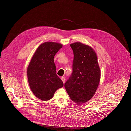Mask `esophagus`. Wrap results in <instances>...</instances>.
<instances>
[{"label": "esophagus", "instance_id": "esophagus-1", "mask_svg": "<svg viewBox=\"0 0 131 131\" xmlns=\"http://www.w3.org/2000/svg\"><path fill=\"white\" fill-rule=\"evenodd\" d=\"M61 80H62V81H63V83H65V77H61Z\"/></svg>", "mask_w": 131, "mask_h": 131}]
</instances>
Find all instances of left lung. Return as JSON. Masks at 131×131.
I'll return each mask as SVG.
<instances>
[{
  "label": "left lung",
  "mask_w": 131,
  "mask_h": 131,
  "mask_svg": "<svg viewBox=\"0 0 131 131\" xmlns=\"http://www.w3.org/2000/svg\"><path fill=\"white\" fill-rule=\"evenodd\" d=\"M74 54L72 73L64 84L71 99L82 104L90 100L98 87L101 72L98 58L90 46L75 42L70 44Z\"/></svg>",
  "instance_id": "8db88e82"
}]
</instances>
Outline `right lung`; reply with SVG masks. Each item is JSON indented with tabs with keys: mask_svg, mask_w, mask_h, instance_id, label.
I'll return each mask as SVG.
<instances>
[{
	"mask_svg": "<svg viewBox=\"0 0 131 131\" xmlns=\"http://www.w3.org/2000/svg\"><path fill=\"white\" fill-rule=\"evenodd\" d=\"M62 47L60 43L46 42L38 47L27 68V78L31 90L39 99H51L56 91L63 86L56 74L54 57Z\"/></svg>",
	"mask_w": 131,
	"mask_h": 131,
	"instance_id": "obj_1",
	"label": "right lung"
}]
</instances>
